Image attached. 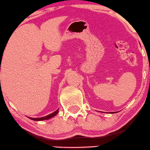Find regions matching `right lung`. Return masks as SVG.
Returning a JSON list of instances; mask_svg holds the SVG:
<instances>
[{"instance_id": "right-lung-1", "label": "right lung", "mask_w": 150, "mask_h": 150, "mask_svg": "<svg viewBox=\"0 0 150 150\" xmlns=\"http://www.w3.org/2000/svg\"><path fill=\"white\" fill-rule=\"evenodd\" d=\"M58 112H59V109H57V110H56V112H53L52 114H49V115L46 116V117H40V118H30V117H28V118L30 119V120H34V121H42V120H49V119L51 118V117H54V116L56 115V114H58Z\"/></svg>"}]
</instances>
